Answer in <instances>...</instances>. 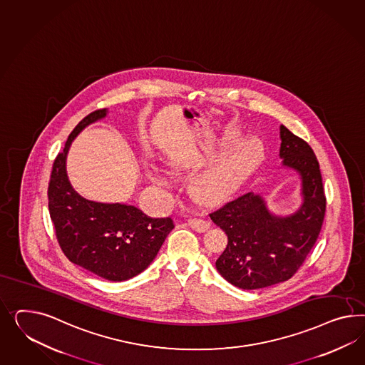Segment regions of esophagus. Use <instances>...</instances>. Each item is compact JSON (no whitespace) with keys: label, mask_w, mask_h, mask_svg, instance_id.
<instances>
[{"label":"esophagus","mask_w":365,"mask_h":365,"mask_svg":"<svg viewBox=\"0 0 365 365\" xmlns=\"http://www.w3.org/2000/svg\"><path fill=\"white\" fill-rule=\"evenodd\" d=\"M187 225L192 228V230H196V232H207L210 227V222L207 220L201 219H189L187 220Z\"/></svg>","instance_id":"1"}]
</instances>
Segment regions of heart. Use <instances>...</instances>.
<instances>
[{"label":"heart","instance_id":"b5f03b06","mask_svg":"<svg viewBox=\"0 0 365 365\" xmlns=\"http://www.w3.org/2000/svg\"><path fill=\"white\" fill-rule=\"evenodd\" d=\"M257 140H248L236 146L230 156L201 173L193 182V193L204 202L215 204L233 195L248 173L260 152ZM146 176L160 187H167V178L153 165L146 167Z\"/></svg>","mask_w":365,"mask_h":365}]
</instances>
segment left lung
Instances as JSON below:
<instances>
[{"label":"left lung","mask_w":365,"mask_h":365,"mask_svg":"<svg viewBox=\"0 0 365 365\" xmlns=\"http://www.w3.org/2000/svg\"><path fill=\"white\" fill-rule=\"evenodd\" d=\"M280 157L302 176V205L288 217L272 215L260 195L248 192L209 213L228 236L216 261L220 274L241 289H259L287 282L300 269L319 239L327 198L312 148L280 126Z\"/></svg>","instance_id":"1"}]
</instances>
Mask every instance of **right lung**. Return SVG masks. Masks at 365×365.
<instances>
[{"instance_id":"add662e5","label":"right lung","mask_w":365,"mask_h":365,"mask_svg":"<svg viewBox=\"0 0 365 365\" xmlns=\"http://www.w3.org/2000/svg\"><path fill=\"white\" fill-rule=\"evenodd\" d=\"M106 115V109L83 117L53 163L48 187L49 213L63 255L76 265L109 282H124L148 268L175 228L170 217L153 219L125 204L86 200L66 175V153L85 126Z\"/></svg>"}]
</instances>
